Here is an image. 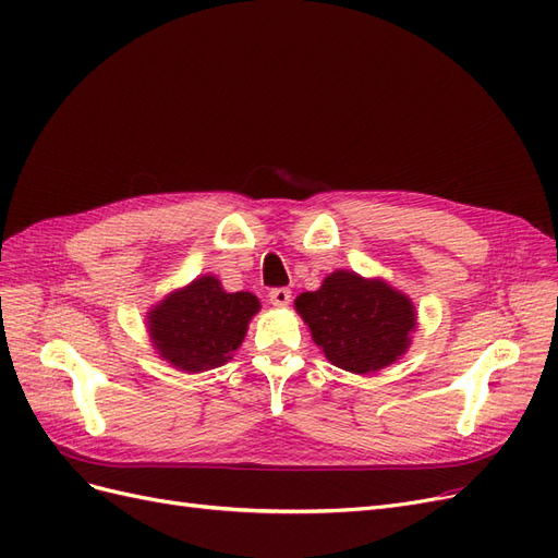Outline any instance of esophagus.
I'll return each mask as SVG.
<instances>
[{
  "mask_svg": "<svg viewBox=\"0 0 558 558\" xmlns=\"http://www.w3.org/2000/svg\"><path fill=\"white\" fill-rule=\"evenodd\" d=\"M269 302H272L275 307H286L291 302V291L289 289H272L269 291Z\"/></svg>",
  "mask_w": 558,
  "mask_h": 558,
  "instance_id": "obj_1",
  "label": "esophagus"
}]
</instances>
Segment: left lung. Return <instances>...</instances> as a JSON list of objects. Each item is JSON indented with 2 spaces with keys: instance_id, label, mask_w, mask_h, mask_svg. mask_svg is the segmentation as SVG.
<instances>
[{
  "instance_id": "8db88e82",
  "label": "left lung",
  "mask_w": 558,
  "mask_h": 558,
  "mask_svg": "<svg viewBox=\"0 0 558 558\" xmlns=\"http://www.w3.org/2000/svg\"><path fill=\"white\" fill-rule=\"evenodd\" d=\"M295 310L326 359L353 375L396 363L412 342V300L381 279L337 269L318 291L300 293Z\"/></svg>"
}]
</instances>
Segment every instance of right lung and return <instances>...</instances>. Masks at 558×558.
Here are the masks:
<instances>
[{"instance_id": "right-lung-1", "label": "right lung", "mask_w": 558, "mask_h": 558, "mask_svg": "<svg viewBox=\"0 0 558 558\" xmlns=\"http://www.w3.org/2000/svg\"><path fill=\"white\" fill-rule=\"evenodd\" d=\"M258 310L253 293H228L221 281L205 275L160 300L146 326L162 361L183 373H205L232 359Z\"/></svg>"}]
</instances>
